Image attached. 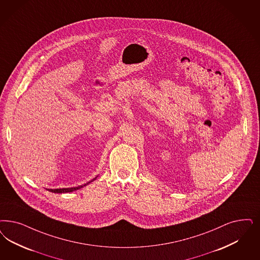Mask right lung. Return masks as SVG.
Returning <instances> with one entry per match:
<instances>
[{
  "label": "right lung",
  "instance_id": "add662e5",
  "mask_svg": "<svg viewBox=\"0 0 260 260\" xmlns=\"http://www.w3.org/2000/svg\"><path fill=\"white\" fill-rule=\"evenodd\" d=\"M94 179H92L91 181H93ZM91 181L89 182H87L86 184H83V185H80V186H78V187H71V188H59V189H48L50 192H53V193H68V192H73V191H75V190H78V189H81V187H83V186H85V185H87L88 183H90Z\"/></svg>",
  "mask_w": 260,
  "mask_h": 260
}]
</instances>
